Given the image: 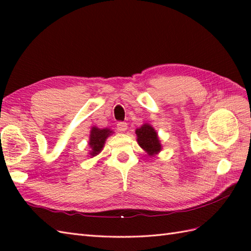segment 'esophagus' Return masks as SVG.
Masks as SVG:
<instances>
[{"instance_id":"obj_1","label":"esophagus","mask_w":251,"mask_h":251,"mask_svg":"<svg viewBox=\"0 0 251 251\" xmlns=\"http://www.w3.org/2000/svg\"><path fill=\"white\" fill-rule=\"evenodd\" d=\"M117 130H120L121 132H124L128 128V125H127L126 122H119L117 123Z\"/></svg>"}]
</instances>
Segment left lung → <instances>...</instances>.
<instances>
[{"label":"left lung","mask_w":251,"mask_h":251,"mask_svg":"<svg viewBox=\"0 0 251 251\" xmlns=\"http://www.w3.org/2000/svg\"><path fill=\"white\" fill-rule=\"evenodd\" d=\"M137 141L149 155H154L162 150L161 141L158 139L157 132L151 125L145 124L140 128L136 129Z\"/></svg>","instance_id":"1"}]
</instances>
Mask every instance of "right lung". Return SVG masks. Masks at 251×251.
I'll list each match as a JSON object with an SVG mask.
<instances>
[{"label": "right lung", "instance_id": "1", "mask_svg": "<svg viewBox=\"0 0 251 251\" xmlns=\"http://www.w3.org/2000/svg\"><path fill=\"white\" fill-rule=\"evenodd\" d=\"M112 134V130L104 128V129H100L98 127H93L92 130H90V135H89V142L88 145L92 150L89 151V155L94 157L101 152V150L103 149L104 142L110 135Z\"/></svg>", "mask_w": 251, "mask_h": 251}]
</instances>
